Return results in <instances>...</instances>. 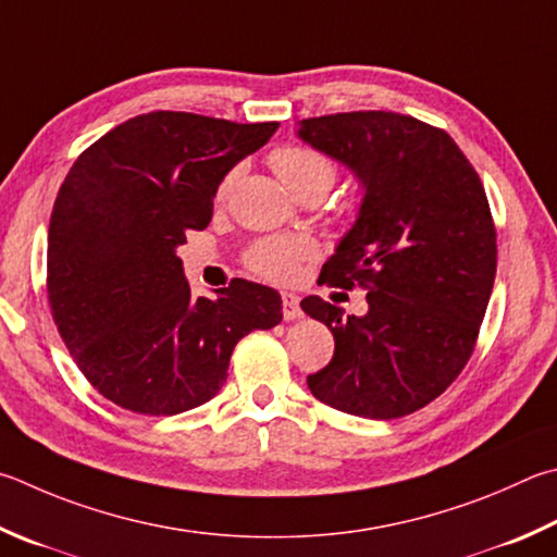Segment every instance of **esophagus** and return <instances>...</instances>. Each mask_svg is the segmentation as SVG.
<instances>
[{"label":"esophagus","instance_id":"esophagus-1","mask_svg":"<svg viewBox=\"0 0 557 557\" xmlns=\"http://www.w3.org/2000/svg\"><path fill=\"white\" fill-rule=\"evenodd\" d=\"M282 317H285V321H295L301 317L299 297L292 295V292H282Z\"/></svg>","mask_w":557,"mask_h":557}]
</instances>
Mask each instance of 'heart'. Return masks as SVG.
I'll list each match as a JSON object with an SVG mask.
<instances>
[{"mask_svg":"<svg viewBox=\"0 0 557 557\" xmlns=\"http://www.w3.org/2000/svg\"><path fill=\"white\" fill-rule=\"evenodd\" d=\"M270 165L292 195L313 185L329 189L336 180V165L319 150L305 146L277 148L270 156ZM228 187L231 175L219 185V199L226 197ZM309 256H313V244L305 236H268L248 250L246 262L252 272H258L262 277L287 282L297 275L301 260H307Z\"/></svg>","mask_w":557,"mask_h":557,"instance_id":"heart-1","label":"heart"}]
</instances>
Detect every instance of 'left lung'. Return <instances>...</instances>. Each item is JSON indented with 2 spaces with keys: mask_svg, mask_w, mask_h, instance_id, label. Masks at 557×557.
<instances>
[{
  "mask_svg": "<svg viewBox=\"0 0 557 557\" xmlns=\"http://www.w3.org/2000/svg\"><path fill=\"white\" fill-rule=\"evenodd\" d=\"M297 136L362 187L358 216L319 282L368 289L362 317L301 299L336 341L329 366L307 384L352 417H407L446 392L472 356L497 272L487 195L446 131L413 116H317L299 121Z\"/></svg>",
  "mask_w": 557,
  "mask_h": 557,
  "instance_id": "left-lung-1",
  "label": "left lung"
}]
</instances>
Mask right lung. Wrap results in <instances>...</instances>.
Wrapping results in <instances>:
<instances>
[{
  "label": "right lung",
  "mask_w": 557,
  "mask_h": 557,
  "mask_svg": "<svg viewBox=\"0 0 557 557\" xmlns=\"http://www.w3.org/2000/svg\"><path fill=\"white\" fill-rule=\"evenodd\" d=\"M277 121L150 111L75 160L48 228V301L70 356L109 401L173 417L216 397L236 343L282 321L272 287L195 297L177 248L209 226L216 189Z\"/></svg>",
  "instance_id": "1"
}]
</instances>
